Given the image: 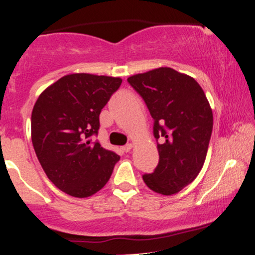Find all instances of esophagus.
Returning <instances> with one entry per match:
<instances>
[{"instance_id":"1","label":"esophagus","mask_w":255,"mask_h":255,"mask_svg":"<svg viewBox=\"0 0 255 255\" xmlns=\"http://www.w3.org/2000/svg\"><path fill=\"white\" fill-rule=\"evenodd\" d=\"M132 144H131V143H130V144H128V145H125V146H123V151H125V152H128V151H130L131 150V149H132Z\"/></svg>"}]
</instances>
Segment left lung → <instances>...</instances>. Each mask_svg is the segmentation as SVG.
Listing matches in <instances>:
<instances>
[{"mask_svg": "<svg viewBox=\"0 0 255 255\" xmlns=\"http://www.w3.org/2000/svg\"><path fill=\"white\" fill-rule=\"evenodd\" d=\"M128 83L144 99L154 119L160 161L143 180L151 191L172 196L191 184L205 162L214 116L193 77L168 67L132 75Z\"/></svg>", "mask_w": 255, "mask_h": 255, "instance_id": "obj_1", "label": "left lung"}]
</instances>
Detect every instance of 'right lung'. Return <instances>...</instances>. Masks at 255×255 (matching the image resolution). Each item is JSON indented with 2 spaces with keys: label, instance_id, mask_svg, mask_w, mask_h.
I'll use <instances>...</instances> for the list:
<instances>
[{
  "label": "right lung",
  "instance_id": "1",
  "mask_svg": "<svg viewBox=\"0 0 255 255\" xmlns=\"http://www.w3.org/2000/svg\"><path fill=\"white\" fill-rule=\"evenodd\" d=\"M121 77L86 73L65 75L41 92L31 117L33 148L45 174L69 196L87 198L110 180L116 152L92 142L99 116Z\"/></svg>",
  "mask_w": 255,
  "mask_h": 255
}]
</instances>
